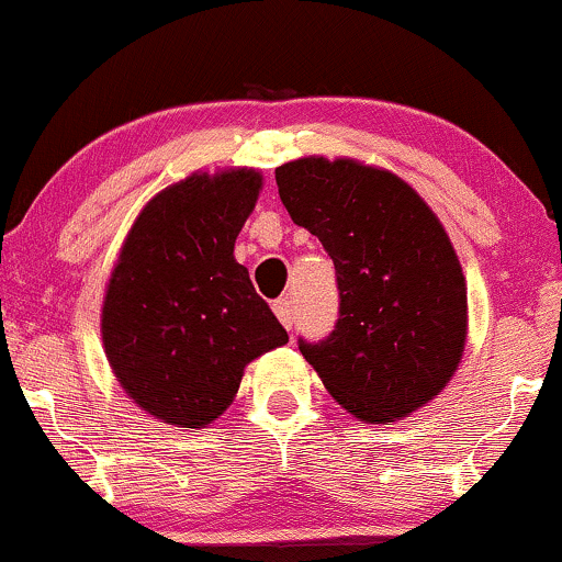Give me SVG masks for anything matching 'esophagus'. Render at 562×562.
I'll use <instances>...</instances> for the list:
<instances>
[{"label":"esophagus","mask_w":562,"mask_h":562,"mask_svg":"<svg viewBox=\"0 0 562 562\" xmlns=\"http://www.w3.org/2000/svg\"><path fill=\"white\" fill-rule=\"evenodd\" d=\"M272 308H274L277 319L282 322V327H285V329L293 327V301H290V299H277L272 303Z\"/></svg>","instance_id":"34e87169"}]
</instances>
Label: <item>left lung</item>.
Masks as SVG:
<instances>
[{
    "label": "left lung",
    "mask_w": 562,
    "mask_h": 562,
    "mask_svg": "<svg viewBox=\"0 0 562 562\" xmlns=\"http://www.w3.org/2000/svg\"><path fill=\"white\" fill-rule=\"evenodd\" d=\"M274 178L290 220L335 261V333L301 340L329 395L363 424L435 401L469 337L463 267L437 214L395 172L358 159L301 157Z\"/></svg>",
    "instance_id": "1"
}]
</instances>
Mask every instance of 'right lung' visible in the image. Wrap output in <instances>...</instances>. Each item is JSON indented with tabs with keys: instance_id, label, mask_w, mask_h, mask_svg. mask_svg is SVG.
<instances>
[{
	"instance_id": "add662e5",
	"label": "right lung",
	"mask_w": 562,
	"mask_h": 562,
	"mask_svg": "<svg viewBox=\"0 0 562 562\" xmlns=\"http://www.w3.org/2000/svg\"><path fill=\"white\" fill-rule=\"evenodd\" d=\"M261 186L254 167L191 172L127 229L101 303V342L125 395L161 424H214L248 363L288 342L233 254Z\"/></svg>"
}]
</instances>
